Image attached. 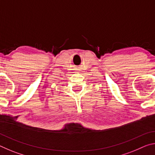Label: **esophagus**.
<instances>
[{"instance_id":"34e87169","label":"esophagus","mask_w":155,"mask_h":155,"mask_svg":"<svg viewBox=\"0 0 155 155\" xmlns=\"http://www.w3.org/2000/svg\"><path fill=\"white\" fill-rule=\"evenodd\" d=\"M77 70H78V69H77Z\"/></svg>"}]
</instances>
